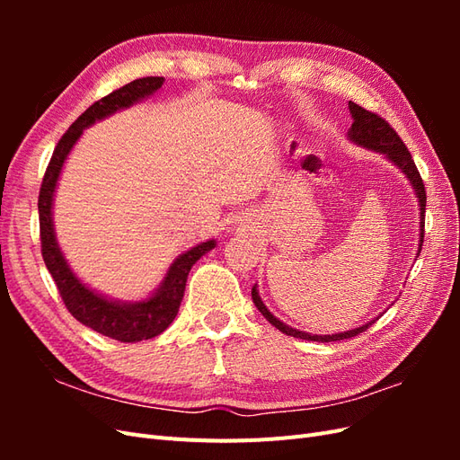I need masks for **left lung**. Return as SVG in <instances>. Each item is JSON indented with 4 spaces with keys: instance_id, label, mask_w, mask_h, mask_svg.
I'll use <instances>...</instances> for the list:
<instances>
[{
    "instance_id": "left-lung-1",
    "label": "left lung",
    "mask_w": 460,
    "mask_h": 460,
    "mask_svg": "<svg viewBox=\"0 0 460 460\" xmlns=\"http://www.w3.org/2000/svg\"><path fill=\"white\" fill-rule=\"evenodd\" d=\"M349 111H351V117H353V124L347 136H349V140L363 146L367 149H374L378 153H384V155L392 161L394 164H397L399 169L407 174V178L411 180V184L416 191V196H419V203H420V245H419V255H420V249H422V242H424V213H426V188L424 182L420 178L419 169H416V164L411 157V153L407 149V146L402 144V140L399 137V134L392 128V124L387 120H384L380 115L372 113V111H367L360 105L349 102ZM252 297L255 307L259 309V313L269 320V323L280 330L286 336H294L299 340H307V341H320V343H328V341H340V340H349L358 336V333L367 332V328H370L376 320H370L365 326L349 330V332H343V333H332V336H311L307 332H299L296 328H291L284 323H280L274 314H270V311L264 307L261 297H259V291L257 286L252 288Z\"/></svg>"
}]
</instances>
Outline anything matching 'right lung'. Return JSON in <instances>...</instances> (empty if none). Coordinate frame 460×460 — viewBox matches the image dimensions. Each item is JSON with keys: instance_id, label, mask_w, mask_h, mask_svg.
Here are the masks:
<instances>
[{"instance_id": "obj_1", "label": "right lung", "mask_w": 460, "mask_h": 460, "mask_svg": "<svg viewBox=\"0 0 460 460\" xmlns=\"http://www.w3.org/2000/svg\"><path fill=\"white\" fill-rule=\"evenodd\" d=\"M163 76H147L128 82L109 95L102 97L100 102L90 105L82 113L68 130L61 136L59 144L55 146L53 155L46 169L44 180H41L40 198H38V213H40V240H41V257H44L46 267L58 284L59 296L78 323L103 333L107 338H113L124 343H136L142 340H151L159 336L161 332L171 326L174 316L178 314L180 303L184 297L186 280L190 269L198 262L207 252L217 245L215 240L199 243L184 255H180L166 272L161 288L149 299L140 303H119L109 301L95 291L86 288L78 278L68 269V264L61 253V249L55 240L53 232V218H51V205H53V191L58 186V180L63 169V163L73 149L80 134L88 128L95 120L113 115L115 111L130 107L132 103L140 102L142 97L151 95L163 86Z\"/></svg>"}]
</instances>
